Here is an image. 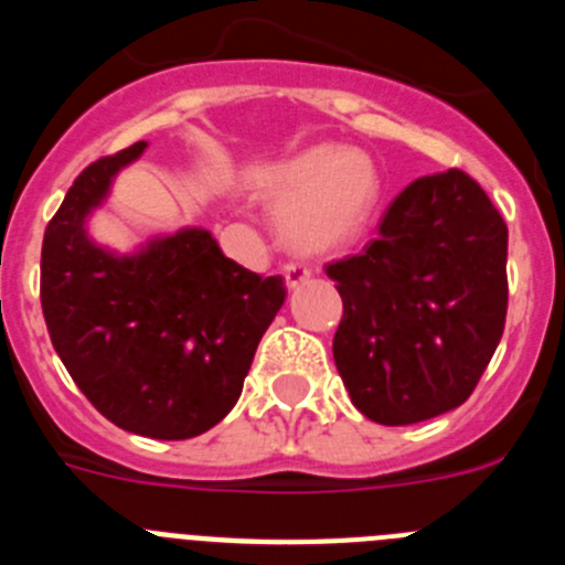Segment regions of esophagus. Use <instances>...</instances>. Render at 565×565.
I'll use <instances>...</instances> for the list:
<instances>
[{
    "label": "esophagus",
    "mask_w": 565,
    "mask_h": 565,
    "mask_svg": "<svg viewBox=\"0 0 565 565\" xmlns=\"http://www.w3.org/2000/svg\"><path fill=\"white\" fill-rule=\"evenodd\" d=\"M282 274H286V286L297 288V286H302L308 277H311V268L302 266V263H288V266L282 268Z\"/></svg>",
    "instance_id": "34e87169"
}]
</instances>
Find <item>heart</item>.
Here are the masks:
<instances>
[{
    "label": "heart",
    "mask_w": 565,
    "mask_h": 565,
    "mask_svg": "<svg viewBox=\"0 0 565 565\" xmlns=\"http://www.w3.org/2000/svg\"><path fill=\"white\" fill-rule=\"evenodd\" d=\"M379 172L367 154L313 147L274 169L266 194L279 209V237L294 252H326L356 237L379 201Z\"/></svg>",
    "instance_id": "obj_1"
}]
</instances>
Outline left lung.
<instances>
[{
	"mask_svg": "<svg viewBox=\"0 0 565 565\" xmlns=\"http://www.w3.org/2000/svg\"><path fill=\"white\" fill-rule=\"evenodd\" d=\"M501 212L461 169L418 178L379 237L326 268L342 297L333 362L356 411L402 427L476 391L507 322Z\"/></svg>",
	"mask_w": 565,
	"mask_h": 565,
	"instance_id": "8db88e82",
	"label": "left lung"
}]
</instances>
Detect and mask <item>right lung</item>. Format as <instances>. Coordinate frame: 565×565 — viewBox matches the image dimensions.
<instances>
[{
  "label": "right lung",
  "instance_id": "obj_1",
  "mask_svg": "<svg viewBox=\"0 0 565 565\" xmlns=\"http://www.w3.org/2000/svg\"><path fill=\"white\" fill-rule=\"evenodd\" d=\"M143 149L138 141L89 163L64 194L44 228L42 311L58 359L104 418L181 441L237 404L286 282L237 266L206 228L124 257L96 246L84 221Z\"/></svg>",
  "mask_w": 565,
  "mask_h": 565
}]
</instances>
